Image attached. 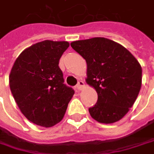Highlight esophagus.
<instances>
[{
  "label": "esophagus",
  "instance_id": "34e87169",
  "mask_svg": "<svg viewBox=\"0 0 154 154\" xmlns=\"http://www.w3.org/2000/svg\"><path fill=\"white\" fill-rule=\"evenodd\" d=\"M85 87V82L83 80H79L77 85V89L78 91H81Z\"/></svg>",
  "mask_w": 154,
  "mask_h": 154
}]
</instances>
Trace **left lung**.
<instances>
[{
	"label": "left lung",
	"instance_id": "left-lung-1",
	"mask_svg": "<svg viewBox=\"0 0 154 154\" xmlns=\"http://www.w3.org/2000/svg\"><path fill=\"white\" fill-rule=\"evenodd\" d=\"M70 45L85 60V82L98 94L96 104L89 109L91 117L104 124L120 120L140 92V63L125 47L104 37L74 41Z\"/></svg>",
	"mask_w": 154,
	"mask_h": 154
}]
</instances>
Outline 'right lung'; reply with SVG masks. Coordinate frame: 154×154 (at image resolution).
<instances>
[{
	"instance_id": "1",
	"label": "right lung",
	"mask_w": 154,
	"mask_h": 154,
	"mask_svg": "<svg viewBox=\"0 0 154 154\" xmlns=\"http://www.w3.org/2000/svg\"><path fill=\"white\" fill-rule=\"evenodd\" d=\"M69 46L66 41L45 40L25 49L10 74L17 105L32 123L51 128L64 117L74 90L64 85L59 61Z\"/></svg>"
}]
</instances>
